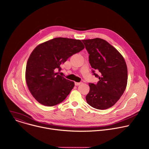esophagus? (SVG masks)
I'll use <instances>...</instances> for the list:
<instances>
[{"label":"esophagus","instance_id":"34e87169","mask_svg":"<svg viewBox=\"0 0 149 149\" xmlns=\"http://www.w3.org/2000/svg\"><path fill=\"white\" fill-rule=\"evenodd\" d=\"M81 83H82V82H75V85H76V86H79V85H80Z\"/></svg>","mask_w":149,"mask_h":149}]
</instances>
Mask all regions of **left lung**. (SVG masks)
Wrapping results in <instances>:
<instances>
[{
	"label": "left lung",
	"mask_w": 149,
	"mask_h": 149,
	"mask_svg": "<svg viewBox=\"0 0 149 149\" xmlns=\"http://www.w3.org/2000/svg\"><path fill=\"white\" fill-rule=\"evenodd\" d=\"M89 56L92 73L99 80L89 83L87 103L96 109L113 106L123 94L127 82V68L122 54L106 40L96 38L82 40ZM99 72L98 75L97 73Z\"/></svg>",
	"instance_id": "8db88e82"
}]
</instances>
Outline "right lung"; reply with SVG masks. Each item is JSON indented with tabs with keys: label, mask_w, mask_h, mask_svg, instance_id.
Wrapping results in <instances>:
<instances>
[{
	"label": "right lung",
	"mask_w": 149,
	"mask_h": 149,
	"mask_svg": "<svg viewBox=\"0 0 149 149\" xmlns=\"http://www.w3.org/2000/svg\"><path fill=\"white\" fill-rule=\"evenodd\" d=\"M84 48L80 40L57 38L38 45L26 65V80L32 96L40 104L53 106L62 103L74 86V81L56 72L69 57Z\"/></svg>",
	"instance_id": "right-lung-1"
}]
</instances>
